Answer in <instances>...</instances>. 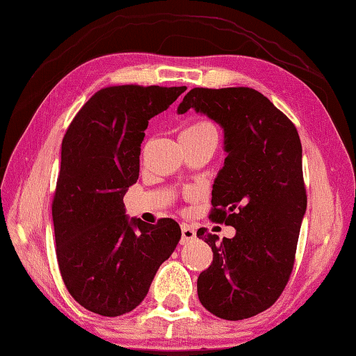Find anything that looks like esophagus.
Returning <instances> with one entry per match:
<instances>
[{
	"mask_svg": "<svg viewBox=\"0 0 356 356\" xmlns=\"http://www.w3.org/2000/svg\"><path fill=\"white\" fill-rule=\"evenodd\" d=\"M180 229H182V240H180V242H182V245L188 243V242H193V240L196 238L195 227H191L190 225H186V222H184V225L180 226Z\"/></svg>",
	"mask_w": 356,
	"mask_h": 356,
	"instance_id": "34e87169",
	"label": "esophagus"
}]
</instances>
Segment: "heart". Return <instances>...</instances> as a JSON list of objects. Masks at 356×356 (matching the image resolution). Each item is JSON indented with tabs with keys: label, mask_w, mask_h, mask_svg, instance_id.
<instances>
[{
	"label": "heart",
	"mask_w": 356,
	"mask_h": 356,
	"mask_svg": "<svg viewBox=\"0 0 356 356\" xmlns=\"http://www.w3.org/2000/svg\"><path fill=\"white\" fill-rule=\"evenodd\" d=\"M209 131H215L212 124L196 122V124L190 125V127H186L180 135H204V134H209Z\"/></svg>",
	"instance_id": "heart-1"
}]
</instances>
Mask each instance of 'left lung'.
<instances>
[{
	"mask_svg": "<svg viewBox=\"0 0 356 356\" xmlns=\"http://www.w3.org/2000/svg\"><path fill=\"white\" fill-rule=\"evenodd\" d=\"M190 108L225 134L210 218L236 227L222 242L204 227L197 231L213 251L212 265L197 278V297L213 316L242 321L278 300L293 268L306 212L300 136L287 116L250 88H195L177 113Z\"/></svg>",
	"mask_w": 356,
	"mask_h": 356,
	"instance_id": "8db88e82",
	"label": "left lung"
}]
</instances>
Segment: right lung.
I'll return each mask as SVG.
<instances>
[{"mask_svg":"<svg viewBox=\"0 0 356 356\" xmlns=\"http://www.w3.org/2000/svg\"><path fill=\"white\" fill-rule=\"evenodd\" d=\"M185 89H100L64 135L51 207L56 257L72 297L95 314L118 317L135 309L182 236L172 218L156 225L129 218L122 200L140 176L149 120Z\"/></svg>","mask_w":356,"mask_h":356,"instance_id":"right-lung-1","label":"right lung"}]
</instances>
